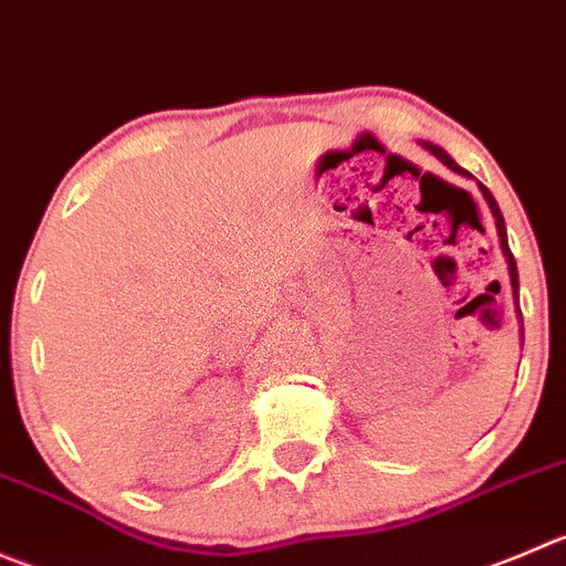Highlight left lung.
<instances>
[{"label": "left lung", "mask_w": 566, "mask_h": 566, "mask_svg": "<svg viewBox=\"0 0 566 566\" xmlns=\"http://www.w3.org/2000/svg\"><path fill=\"white\" fill-rule=\"evenodd\" d=\"M422 149L426 151H431V155L437 157V160L442 163V166H448L451 168V171H457V174H462V177H470L468 171H464V168H459L457 163H453V157L448 155L446 149H440V146H434V144H420ZM481 188V193H484V199H486V205H490V210H492V218H495V227H497V238H501V251H503V256H506V262H509V279H512V293H514V304H517V317H520V323H523V315H520V279H517V262H514V256H512V251H509V238H506V221H503V216H501V207H497V201H495V196L490 193V190L484 188V185H479Z\"/></svg>", "instance_id": "8db88e82"}]
</instances>
